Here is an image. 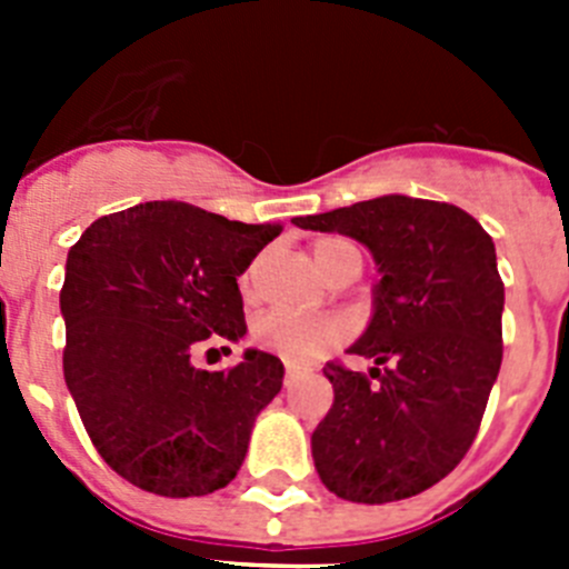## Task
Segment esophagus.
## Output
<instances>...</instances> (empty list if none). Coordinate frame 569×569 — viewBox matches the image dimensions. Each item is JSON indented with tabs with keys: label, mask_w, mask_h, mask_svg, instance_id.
Returning a JSON list of instances; mask_svg holds the SVG:
<instances>
[{
	"label": "esophagus",
	"mask_w": 569,
	"mask_h": 569,
	"mask_svg": "<svg viewBox=\"0 0 569 569\" xmlns=\"http://www.w3.org/2000/svg\"><path fill=\"white\" fill-rule=\"evenodd\" d=\"M296 376H299V367H296V365L284 367V387H290V381H293Z\"/></svg>",
	"instance_id": "1"
}]
</instances>
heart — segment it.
Returning a JSON list of instances; mask_svg holds the SVG:
<instances>
[{
    "mask_svg": "<svg viewBox=\"0 0 569 569\" xmlns=\"http://www.w3.org/2000/svg\"><path fill=\"white\" fill-rule=\"evenodd\" d=\"M313 256L319 268L328 276L339 273L347 261H361V250L345 236H321L313 241ZM261 259H256L244 276H241V290L244 296L256 293V279H259ZM350 336V321L345 316H319V319H305V316L284 313V310H270L259 316L253 325V341L290 361H313L333 350L336 345Z\"/></svg>",
    "mask_w": 569,
    "mask_h": 569,
    "instance_id": "1",
    "label": "heart"
}]
</instances>
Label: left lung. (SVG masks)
Returning <instances> with one entry per match:
<instances>
[{"mask_svg": "<svg viewBox=\"0 0 569 569\" xmlns=\"http://www.w3.org/2000/svg\"><path fill=\"white\" fill-rule=\"evenodd\" d=\"M293 224L361 241L381 273L373 319L350 347L376 367H325L333 407L310 439L319 479L359 505L419 496L465 459L499 376L496 244L456 204L399 193Z\"/></svg>", "mask_w": 569, "mask_h": 569, "instance_id": "left-lung-1", "label": "left lung"}]
</instances>
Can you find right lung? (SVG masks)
Wrapping results in <instances>:
<instances>
[{
	"label": "right lung",
	"instance_id": "add662e5",
	"mask_svg": "<svg viewBox=\"0 0 569 569\" xmlns=\"http://www.w3.org/2000/svg\"><path fill=\"white\" fill-rule=\"evenodd\" d=\"M279 233L144 202L97 219L70 248L59 293L64 381L99 456L130 485L188 499L236 479L284 367L244 350L210 373L190 356L208 339L248 333L236 279Z\"/></svg>",
	"mask_w": 569,
	"mask_h": 569
}]
</instances>
